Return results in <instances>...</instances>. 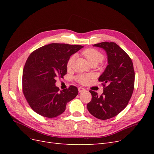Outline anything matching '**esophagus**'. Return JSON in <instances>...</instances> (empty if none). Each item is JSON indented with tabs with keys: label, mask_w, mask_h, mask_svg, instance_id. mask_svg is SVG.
Wrapping results in <instances>:
<instances>
[{
	"label": "esophagus",
	"mask_w": 154,
	"mask_h": 154,
	"mask_svg": "<svg viewBox=\"0 0 154 154\" xmlns=\"http://www.w3.org/2000/svg\"><path fill=\"white\" fill-rule=\"evenodd\" d=\"M85 89L84 88H82V87H78V91L80 92H83L85 91Z\"/></svg>",
	"instance_id": "34e87169"
}]
</instances>
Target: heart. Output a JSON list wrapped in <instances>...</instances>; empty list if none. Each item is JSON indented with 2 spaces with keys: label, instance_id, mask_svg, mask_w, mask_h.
Returning <instances> with one entry per match:
<instances>
[{
  "label": "heart",
  "instance_id": "b5f03b06",
  "mask_svg": "<svg viewBox=\"0 0 154 154\" xmlns=\"http://www.w3.org/2000/svg\"><path fill=\"white\" fill-rule=\"evenodd\" d=\"M82 54L87 58L88 62H89L91 65H97L99 63H101L103 61L104 58L103 54L98 50L94 48L87 49L83 51ZM74 60H75V56L72 55L71 57H70L67 62V67L68 69L71 68L74 62ZM89 76L82 75V74L78 75L76 77L77 81L80 83H82V84H85L89 80Z\"/></svg>",
  "mask_w": 154,
  "mask_h": 154
}]
</instances>
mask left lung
Wrapping results in <instances>:
<instances>
[{
  "label": "left lung",
  "mask_w": 154,
  "mask_h": 154,
  "mask_svg": "<svg viewBox=\"0 0 154 154\" xmlns=\"http://www.w3.org/2000/svg\"><path fill=\"white\" fill-rule=\"evenodd\" d=\"M93 46L105 51L108 66L98 79L103 82V94L98 96L90 91L92 100L87 106L95 118L105 120L117 116L127 106L134 91L135 72L131 58L116 43L103 42Z\"/></svg>",
  "instance_id": "8db88e82"
}]
</instances>
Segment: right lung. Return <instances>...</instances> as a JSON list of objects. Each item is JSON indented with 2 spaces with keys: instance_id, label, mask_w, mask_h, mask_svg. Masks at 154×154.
Segmentation results:
<instances>
[{
  "instance_id": "add662e5",
  "label": "right lung",
  "mask_w": 154,
  "mask_h": 154,
  "mask_svg": "<svg viewBox=\"0 0 154 154\" xmlns=\"http://www.w3.org/2000/svg\"><path fill=\"white\" fill-rule=\"evenodd\" d=\"M83 47L79 45L50 44L34 51L23 70L22 89L27 101L35 112L45 118H55L66 110V105L78 94L71 85L60 91L56 78L67 74V62L71 55Z\"/></svg>"
}]
</instances>
